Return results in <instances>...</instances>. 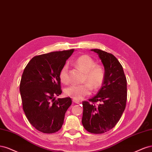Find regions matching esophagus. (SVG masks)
Returning <instances> with one entry per match:
<instances>
[{"label": "esophagus", "mask_w": 152, "mask_h": 152, "mask_svg": "<svg viewBox=\"0 0 152 152\" xmlns=\"http://www.w3.org/2000/svg\"><path fill=\"white\" fill-rule=\"evenodd\" d=\"M72 101H73V102L75 103V104H80V101H78V100H77L73 99V100H72Z\"/></svg>", "instance_id": "1"}]
</instances>
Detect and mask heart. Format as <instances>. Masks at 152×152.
Listing matches in <instances>:
<instances>
[{"label":"heart","mask_w":152,"mask_h":152,"mask_svg":"<svg viewBox=\"0 0 152 152\" xmlns=\"http://www.w3.org/2000/svg\"><path fill=\"white\" fill-rule=\"evenodd\" d=\"M75 64L85 72L84 81L88 82L83 85H72L66 88L64 94L73 99L81 100L90 95L91 86L94 90L99 89L105 80V70L100 65H96L95 61L87 55L78 57ZM60 80L63 83L69 82L68 67L64 66L59 73Z\"/></svg>","instance_id":"1"}]
</instances>
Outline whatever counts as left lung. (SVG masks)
Masks as SVG:
<instances>
[{
    "label": "left lung",
    "mask_w": 152,
    "mask_h": 152,
    "mask_svg": "<svg viewBox=\"0 0 152 152\" xmlns=\"http://www.w3.org/2000/svg\"><path fill=\"white\" fill-rule=\"evenodd\" d=\"M96 53L104 67L105 80L97 94L89 102L83 101L82 124L91 133L102 134L112 129L126 108L127 81L122 66L111 53L100 49ZM101 104L97 106L94 103Z\"/></svg>",
    "instance_id": "8db88e82"
}]
</instances>
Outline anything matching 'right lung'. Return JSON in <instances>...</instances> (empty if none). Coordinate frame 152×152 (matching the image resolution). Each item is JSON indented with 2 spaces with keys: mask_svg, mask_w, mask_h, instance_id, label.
Masks as SVG:
<instances>
[{
  "mask_svg": "<svg viewBox=\"0 0 152 152\" xmlns=\"http://www.w3.org/2000/svg\"><path fill=\"white\" fill-rule=\"evenodd\" d=\"M74 49L53 52L33 57L24 68L19 91L28 120L43 133L58 131L72 104L70 97L58 99L61 94L59 73Z\"/></svg>",
  "mask_w": 152,
  "mask_h": 152,
  "instance_id": "add662e5",
  "label": "right lung"
}]
</instances>
